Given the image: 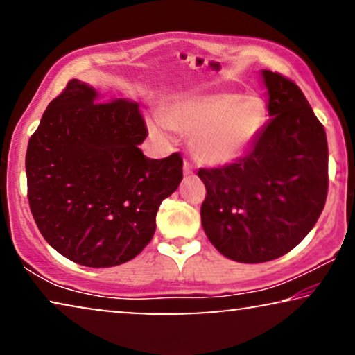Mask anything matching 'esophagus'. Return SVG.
Segmentation results:
<instances>
[{
  "instance_id": "obj_1",
  "label": "esophagus",
  "mask_w": 355,
  "mask_h": 355,
  "mask_svg": "<svg viewBox=\"0 0 355 355\" xmlns=\"http://www.w3.org/2000/svg\"><path fill=\"white\" fill-rule=\"evenodd\" d=\"M193 171H196V166L189 159H184V174H193Z\"/></svg>"
}]
</instances>
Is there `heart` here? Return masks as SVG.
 Listing matches in <instances>:
<instances>
[{"instance_id": "obj_1", "label": "heart", "mask_w": 355, "mask_h": 355, "mask_svg": "<svg viewBox=\"0 0 355 355\" xmlns=\"http://www.w3.org/2000/svg\"><path fill=\"white\" fill-rule=\"evenodd\" d=\"M162 119L164 125L152 124L155 134L164 128L191 134L193 157L216 166L234 162L254 144L268 119V108L257 95L220 92L173 101Z\"/></svg>"}]
</instances>
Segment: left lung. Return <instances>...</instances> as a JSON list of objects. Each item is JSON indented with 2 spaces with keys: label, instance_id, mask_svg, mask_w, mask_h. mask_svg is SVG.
Returning a JSON list of instances; mask_svg holds the SVG:
<instances>
[{
  "label": "left lung",
  "instance_id": "8db88e82",
  "mask_svg": "<svg viewBox=\"0 0 355 355\" xmlns=\"http://www.w3.org/2000/svg\"><path fill=\"white\" fill-rule=\"evenodd\" d=\"M261 74L271 121L245 157L198 169L207 187L203 231L220 254L241 263H263L293 250L328 196L323 124L295 82L278 72Z\"/></svg>",
  "mask_w": 355,
  "mask_h": 355
}]
</instances>
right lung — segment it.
Here are the masks:
<instances>
[{
    "instance_id": "add662e5",
    "label": "right lung",
    "mask_w": 355,
    "mask_h": 355,
    "mask_svg": "<svg viewBox=\"0 0 355 355\" xmlns=\"http://www.w3.org/2000/svg\"><path fill=\"white\" fill-rule=\"evenodd\" d=\"M72 79L51 100L27 145V197L53 249L76 263L106 268L145 249L157 211L182 181V157L147 158L139 105L101 101Z\"/></svg>"
}]
</instances>
